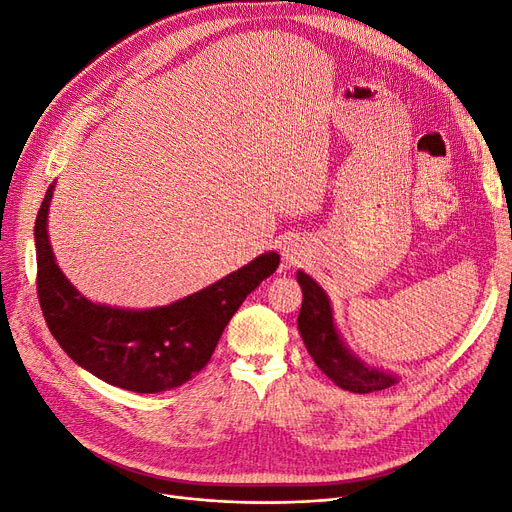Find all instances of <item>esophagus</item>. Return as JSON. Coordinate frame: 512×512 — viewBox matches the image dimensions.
Returning a JSON list of instances; mask_svg holds the SVG:
<instances>
[{
    "mask_svg": "<svg viewBox=\"0 0 512 512\" xmlns=\"http://www.w3.org/2000/svg\"><path fill=\"white\" fill-rule=\"evenodd\" d=\"M284 258H286L288 262H297V258H299V256H297V252H294L292 247L288 245V247H284Z\"/></svg>",
    "mask_w": 512,
    "mask_h": 512,
    "instance_id": "esophagus-1",
    "label": "esophagus"
}]
</instances>
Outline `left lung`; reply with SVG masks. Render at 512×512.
<instances>
[{"instance_id": "obj_1", "label": "left lung", "mask_w": 512, "mask_h": 512, "mask_svg": "<svg viewBox=\"0 0 512 512\" xmlns=\"http://www.w3.org/2000/svg\"><path fill=\"white\" fill-rule=\"evenodd\" d=\"M297 280L303 290L299 333L314 363L344 391L371 393L393 386L397 382L395 376L363 365L346 350L333 327L331 305L324 290L303 271L297 273Z\"/></svg>"}]
</instances>
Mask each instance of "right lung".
<instances>
[{"instance_id": "add662e5", "label": "right lung", "mask_w": 512, "mask_h": 512, "mask_svg": "<svg viewBox=\"0 0 512 512\" xmlns=\"http://www.w3.org/2000/svg\"><path fill=\"white\" fill-rule=\"evenodd\" d=\"M53 188L36 218V290L46 327L74 363L134 393H162L203 369L239 305L280 265L275 252L158 309H117L81 297L55 265L46 232Z\"/></svg>"}]
</instances>
